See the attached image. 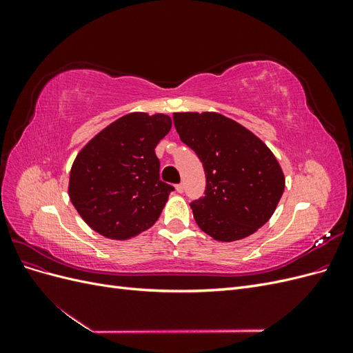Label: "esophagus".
I'll return each mask as SVG.
<instances>
[{"label":"esophagus","instance_id":"34e87169","mask_svg":"<svg viewBox=\"0 0 353 353\" xmlns=\"http://www.w3.org/2000/svg\"><path fill=\"white\" fill-rule=\"evenodd\" d=\"M175 190L178 191V193H183V191H184V185H183V184H178V185H175Z\"/></svg>","mask_w":353,"mask_h":353}]
</instances>
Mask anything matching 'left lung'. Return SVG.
<instances>
[{"label":"left lung","instance_id":"obj_1","mask_svg":"<svg viewBox=\"0 0 353 353\" xmlns=\"http://www.w3.org/2000/svg\"><path fill=\"white\" fill-rule=\"evenodd\" d=\"M181 141L205 168L206 191L191 203L201 231L216 241L249 237L270 221L285 178L279 160L259 137L216 112H178Z\"/></svg>","mask_w":353,"mask_h":353}]
</instances>
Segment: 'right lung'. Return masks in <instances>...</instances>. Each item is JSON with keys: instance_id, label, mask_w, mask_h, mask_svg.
I'll return each instance as SVG.
<instances>
[{"instance_id": "obj_1", "label": "right lung", "mask_w": 353, "mask_h": 353, "mask_svg": "<svg viewBox=\"0 0 353 353\" xmlns=\"http://www.w3.org/2000/svg\"><path fill=\"white\" fill-rule=\"evenodd\" d=\"M172 128L165 113H128L101 130L74 157L68 193L81 218L112 240L150 228L174 190L159 179L154 148Z\"/></svg>"}]
</instances>
